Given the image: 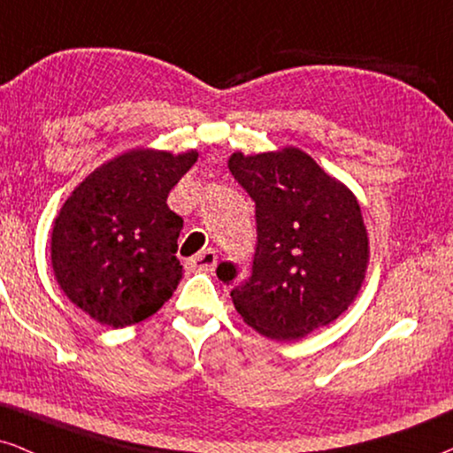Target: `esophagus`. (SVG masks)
I'll list each match as a JSON object with an SVG mask.
<instances>
[{"instance_id": "34e87169", "label": "esophagus", "mask_w": 453, "mask_h": 453, "mask_svg": "<svg viewBox=\"0 0 453 453\" xmlns=\"http://www.w3.org/2000/svg\"><path fill=\"white\" fill-rule=\"evenodd\" d=\"M216 264H219V256H216L214 250H206V251L197 253L196 257L189 259L191 268L200 270V272H214Z\"/></svg>"}]
</instances>
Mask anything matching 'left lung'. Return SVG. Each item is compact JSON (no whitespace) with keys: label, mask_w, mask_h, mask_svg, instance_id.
Segmentation results:
<instances>
[{"label":"left lung","mask_w":453,"mask_h":453,"mask_svg":"<svg viewBox=\"0 0 453 453\" xmlns=\"http://www.w3.org/2000/svg\"><path fill=\"white\" fill-rule=\"evenodd\" d=\"M228 171L256 202L257 247L251 278L233 288L241 319L288 342L330 326L361 293L369 233L349 185L296 146L233 152ZM231 282L234 268L219 265Z\"/></svg>","instance_id":"obj_1"}]
</instances>
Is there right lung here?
Masks as SVG:
<instances>
[{
  "label": "right lung",
  "instance_id": "1",
  "mask_svg": "<svg viewBox=\"0 0 453 453\" xmlns=\"http://www.w3.org/2000/svg\"><path fill=\"white\" fill-rule=\"evenodd\" d=\"M197 157L132 148L92 171L59 208L51 231L55 280L101 326L140 324L175 293L183 219L166 197Z\"/></svg>",
  "mask_w": 453,
  "mask_h": 453
}]
</instances>
